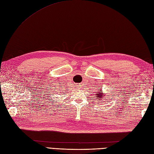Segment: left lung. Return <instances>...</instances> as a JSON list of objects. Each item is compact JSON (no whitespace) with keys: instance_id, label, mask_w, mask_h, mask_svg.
Here are the masks:
<instances>
[{"instance_id":"left-lung-1","label":"left lung","mask_w":154,"mask_h":154,"mask_svg":"<svg viewBox=\"0 0 154 154\" xmlns=\"http://www.w3.org/2000/svg\"><path fill=\"white\" fill-rule=\"evenodd\" d=\"M104 96H103V95H101V92H100V94H97V98L99 100H101V99H102V98H103V97ZM103 100H104V99H103Z\"/></svg>"}]
</instances>
